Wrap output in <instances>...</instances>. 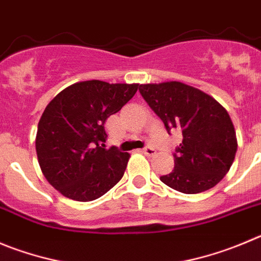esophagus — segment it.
Returning a JSON list of instances; mask_svg holds the SVG:
<instances>
[{"label": "esophagus", "mask_w": 261, "mask_h": 261, "mask_svg": "<svg viewBox=\"0 0 261 261\" xmlns=\"http://www.w3.org/2000/svg\"><path fill=\"white\" fill-rule=\"evenodd\" d=\"M143 153L147 155H154L155 154V149L153 147H145L144 149H143Z\"/></svg>", "instance_id": "1"}]
</instances>
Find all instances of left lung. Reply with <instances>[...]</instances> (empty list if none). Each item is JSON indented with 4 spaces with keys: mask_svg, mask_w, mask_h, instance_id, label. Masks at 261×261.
<instances>
[{
    "mask_svg": "<svg viewBox=\"0 0 261 261\" xmlns=\"http://www.w3.org/2000/svg\"><path fill=\"white\" fill-rule=\"evenodd\" d=\"M139 91L162 119L167 133L182 140L175 149V166L161 181L186 194L211 189L229 171L237 138L226 109L213 96L177 81L140 85Z\"/></svg>",
    "mask_w": 261,
    "mask_h": 261,
    "instance_id": "1",
    "label": "left lung"
}]
</instances>
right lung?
<instances>
[{
  "mask_svg": "<svg viewBox=\"0 0 261 261\" xmlns=\"http://www.w3.org/2000/svg\"><path fill=\"white\" fill-rule=\"evenodd\" d=\"M139 84L91 80L60 91L38 122L36 152L46 180L64 197L89 202L122 179L130 154L106 149L107 118L121 111Z\"/></svg>",
  "mask_w": 261,
  "mask_h": 261,
  "instance_id": "add662e5",
  "label": "right lung"
}]
</instances>
